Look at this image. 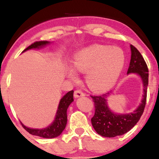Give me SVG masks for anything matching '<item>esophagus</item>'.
I'll return each mask as SVG.
<instances>
[{
  "instance_id": "34e87169",
  "label": "esophagus",
  "mask_w": 159,
  "mask_h": 159,
  "mask_svg": "<svg viewBox=\"0 0 159 159\" xmlns=\"http://www.w3.org/2000/svg\"><path fill=\"white\" fill-rule=\"evenodd\" d=\"M85 94L81 91V90L77 89L74 92V97L75 98H79V97H82L84 96Z\"/></svg>"
}]
</instances>
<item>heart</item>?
I'll return each instance as SVG.
<instances>
[{"label": "heart", "mask_w": 159, "mask_h": 159, "mask_svg": "<svg viewBox=\"0 0 159 159\" xmlns=\"http://www.w3.org/2000/svg\"><path fill=\"white\" fill-rule=\"evenodd\" d=\"M125 63V56L120 49L107 46L91 45L76 53L73 59L75 70L86 73V81L90 89L104 92L111 88L120 76ZM67 76L75 80L76 74L72 68Z\"/></svg>", "instance_id": "heart-1"}]
</instances>
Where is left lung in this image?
<instances>
[{
  "label": "left lung",
  "mask_w": 159,
  "mask_h": 159,
  "mask_svg": "<svg viewBox=\"0 0 159 159\" xmlns=\"http://www.w3.org/2000/svg\"><path fill=\"white\" fill-rule=\"evenodd\" d=\"M131 59L127 74L136 73L140 76L143 85V95L141 103L134 111L129 114H117L111 111L107 106V98L111 95L107 93L101 95L92 96L95 105V114L91 119L92 124L97 134L105 137H115L120 136L137 124L146 106L148 84V70L140 52L130 45Z\"/></svg>",
  "instance_id": "left-lung-1"
}]
</instances>
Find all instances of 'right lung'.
Masks as SVG:
<instances>
[{"instance_id":"add662e5","label":"right lung","mask_w":159,"mask_h":159,"mask_svg":"<svg viewBox=\"0 0 159 159\" xmlns=\"http://www.w3.org/2000/svg\"><path fill=\"white\" fill-rule=\"evenodd\" d=\"M50 43L48 41H40V42H35L31 45L25 49L23 52L30 49H36L41 48L46 45H48ZM73 102V90L68 92L66 95L62 97L59 102L58 107H57V113L55 115V119L53 121V123L48 127L44 128V129H32L25 127L24 124L21 123L22 126L24 128L27 132L34 136H38L42 138H48V139H52V138L57 137L60 136L61 133L65 129L66 122H67V115H66V111L68 107Z\"/></svg>"}]
</instances>
